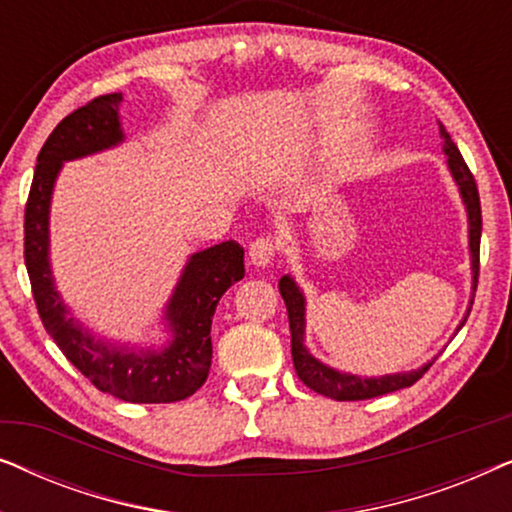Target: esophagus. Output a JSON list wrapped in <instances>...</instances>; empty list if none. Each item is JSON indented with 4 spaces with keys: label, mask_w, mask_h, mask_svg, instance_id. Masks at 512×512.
I'll list each match as a JSON object with an SVG mask.
<instances>
[{
    "label": "esophagus",
    "mask_w": 512,
    "mask_h": 512,
    "mask_svg": "<svg viewBox=\"0 0 512 512\" xmlns=\"http://www.w3.org/2000/svg\"><path fill=\"white\" fill-rule=\"evenodd\" d=\"M275 258V242L270 237H258L256 242H251L249 247V263L254 268H268Z\"/></svg>",
    "instance_id": "obj_1"
}]
</instances>
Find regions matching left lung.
Wrapping results in <instances>:
<instances>
[{
    "mask_svg": "<svg viewBox=\"0 0 512 512\" xmlns=\"http://www.w3.org/2000/svg\"><path fill=\"white\" fill-rule=\"evenodd\" d=\"M440 139H443V153L447 172L457 186L459 198L464 202L466 209V221H468V256H471V298H468V307L464 317L454 328L452 338L461 331V326L466 324L468 312H471L475 286H478V263H480V235H482V216H480V198H478V186L471 170H468L464 158L457 149V144L450 139V132L445 130L443 123H438ZM279 293H282L286 312H289V326H291V354H293V366L305 387L317 391L321 396L333 398V401H363V398H375L389 391H398L405 387H412L426 370L431 368V363L436 361L433 356L431 361L422 363L419 368L412 370H398V373L387 375H359V373H347V370L333 368L317 359L305 345V328H307V298L300 284L291 275H284L279 279ZM450 338V340H452Z\"/></svg>",
    "mask_w": 512,
    "mask_h": 512,
    "instance_id": "8db88e82",
    "label": "left lung"
}]
</instances>
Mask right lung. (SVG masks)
<instances>
[{
    "label": "right lung",
    "instance_id": "right-lung-1",
    "mask_svg": "<svg viewBox=\"0 0 512 512\" xmlns=\"http://www.w3.org/2000/svg\"><path fill=\"white\" fill-rule=\"evenodd\" d=\"M123 93L102 95L62 118L41 146L25 207V265L39 317L62 354L104 394L128 403L184 401L212 366V319L223 293L244 277V249L228 240L195 251L160 312V338L116 340L74 317L51 265V202L62 167L125 142Z\"/></svg>",
    "mask_w": 512,
    "mask_h": 512
}]
</instances>
